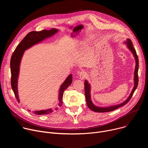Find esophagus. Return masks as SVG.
I'll use <instances>...</instances> for the list:
<instances>
[{
	"instance_id": "34e87169",
	"label": "esophagus",
	"mask_w": 148,
	"mask_h": 148,
	"mask_svg": "<svg viewBox=\"0 0 148 148\" xmlns=\"http://www.w3.org/2000/svg\"><path fill=\"white\" fill-rule=\"evenodd\" d=\"M78 74H79V77L81 80H83L84 78H85V77L86 76V73L84 71H82L79 72L78 73Z\"/></svg>"
}]
</instances>
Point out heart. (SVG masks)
I'll return each mask as SVG.
<instances>
[{
    "label": "heart",
    "mask_w": 148,
    "mask_h": 148,
    "mask_svg": "<svg viewBox=\"0 0 148 148\" xmlns=\"http://www.w3.org/2000/svg\"><path fill=\"white\" fill-rule=\"evenodd\" d=\"M88 45V41L87 40L82 41L80 43L76 44L73 47V49H71V52L73 54H79L81 51L82 49L87 47Z\"/></svg>",
    "instance_id": "b5f03b06"
}]
</instances>
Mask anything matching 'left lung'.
<instances>
[{
  "label": "left lung",
  "mask_w": 148,
  "mask_h": 148,
  "mask_svg": "<svg viewBox=\"0 0 148 148\" xmlns=\"http://www.w3.org/2000/svg\"><path fill=\"white\" fill-rule=\"evenodd\" d=\"M124 44L126 45V47L130 50V51L133 54L135 60V71H134V88L128 97V98L126 99L124 102H123L121 103H119L118 105H112V106H110V107H97L96 105H95L92 100H91V85L87 79L85 80V82H84V87H85V96H86V102L87 106L88 108L92 110V111L96 112H110L112 111L115 110H116L125 104L127 103L131 97H132L133 94L134 93L136 88L138 87V68H139V61H138V57L136 54V52L135 49H134L131 40L130 38H127L126 40V41H124Z\"/></svg>",
  "instance_id": "left-lung-1"
}]
</instances>
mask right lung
<instances>
[{
    "label": "right lung",
    "mask_w": 148,
    "mask_h": 148,
    "mask_svg": "<svg viewBox=\"0 0 148 148\" xmlns=\"http://www.w3.org/2000/svg\"><path fill=\"white\" fill-rule=\"evenodd\" d=\"M59 31L57 29H52L51 30H43L40 32H31L28 33L26 36L22 40L20 44L16 47L10 60V70H11V86L14 92L16 98L18 102H20V99L18 93V79L20 72V66L23 56L25 51L27 49L32 47L34 45L40 43L45 40L49 38ZM72 74H70L67 78L63 82L60 87L58 91V106L61 107L62 104V97L64 91L71 85L72 83ZM58 108H55L57 111ZM30 112V110H29ZM54 111L52 108H49L43 110L34 111L33 112L36 115L49 114Z\"/></svg>",
    "instance_id": "1"
}]
</instances>
